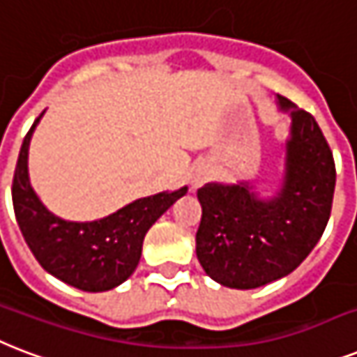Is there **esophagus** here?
<instances>
[{"mask_svg":"<svg viewBox=\"0 0 357 357\" xmlns=\"http://www.w3.org/2000/svg\"><path fill=\"white\" fill-rule=\"evenodd\" d=\"M208 178H210L208 167H206V165H199V167L193 169L192 175H190V190L195 192V190H199V188L203 186L204 182L208 181Z\"/></svg>","mask_w":357,"mask_h":357,"instance_id":"obj_1","label":"esophagus"}]
</instances>
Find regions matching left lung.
I'll return each mask as SVG.
<instances>
[{"label":"left lung","mask_w":357,"mask_h":357,"mask_svg":"<svg viewBox=\"0 0 357 357\" xmlns=\"http://www.w3.org/2000/svg\"><path fill=\"white\" fill-rule=\"evenodd\" d=\"M275 102L291 123L272 192H257V181L208 182L197 190L203 214L195 253L206 275L229 289L250 291L289 275L330 220L335 164L322 130L289 98L275 95Z\"/></svg>","instance_id":"8db88e82"}]
</instances>
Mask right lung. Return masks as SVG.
<instances>
[{
  "label": "right lung",
  "instance_id": "right-lung-1",
  "mask_svg": "<svg viewBox=\"0 0 357 357\" xmlns=\"http://www.w3.org/2000/svg\"><path fill=\"white\" fill-rule=\"evenodd\" d=\"M44 112L22 143L13 181L18 227L40 266L63 283L85 292L112 291L134 273L145 234L164 212L186 195L188 186L135 199L113 214L93 222L55 216L29 181V145Z\"/></svg>",
  "mask_w": 357,
  "mask_h": 357
}]
</instances>
